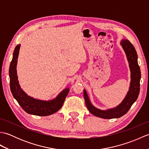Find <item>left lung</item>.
Instances as JSON below:
<instances>
[{
  "mask_svg": "<svg viewBox=\"0 0 149 149\" xmlns=\"http://www.w3.org/2000/svg\"><path fill=\"white\" fill-rule=\"evenodd\" d=\"M120 45H122L126 54L131 72V82L129 89L122 102L113 108L106 110L98 109L91 104L86 90L84 89V98L88 109L91 114L99 118L111 119L120 118L124 115L137 100L140 93L141 72L140 66L138 64L136 51L134 46L128 40H122L120 42Z\"/></svg>",
  "mask_w": 149,
  "mask_h": 149,
  "instance_id": "8db88e82",
  "label": "left lung"
}]
</instances>
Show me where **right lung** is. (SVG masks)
Segmentation results:
<instances>
[{
  "instance_id": "add662e5",
  "label": "right lung",
  "mask_w": 149,
  "mask_h": 149,
  "mask_svg": "<svg viewBox=\"0 0 149 149\" xmlns=\"http://www.w3.org/2000/svg\"><path fill=\"white\" fill-rule=\"evenodd\" d=\"M20 47V44L15 47L9 70L10 89L13 96L17 100L22 109L27 113L42 116L52 115L61 108L69 92V88H65L56 98L49 100L36 99L28 95L21 88L18 80L17 65Z\"/></svg>"
}]
</instances>
